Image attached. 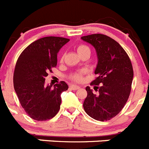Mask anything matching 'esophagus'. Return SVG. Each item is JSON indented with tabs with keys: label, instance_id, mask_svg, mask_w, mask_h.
Instances as JSON below:
<instances>
[{
	"label": "esophagus",
	"instance_id": "obj_1",
	"mask_svg": "<svg viewBox=\"0 0 149 149\" xmlns=\"http://www.w3.org/2000/svg\"><path fill=\"white\" fill-rule=\"evenodd\" d=\"M70 88H72V90H77L80 88V86H76V85H71Z\"/></svg>",
	"mask_w": 149,
	"mask_h": 149
}]
</instances>
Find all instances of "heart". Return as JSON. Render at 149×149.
Instances as JSON below:
<instances>
[{"label":"heart","instance_id":"1","mask_svg":"<svg viewBox=\"0 0 149 149\" xmlns=\"http://www.w3.org/2000/svg\"><path fill=\"white\" fill-rule=\"evenodd\" d=\"M77 51L80 56L83 55V54H88L90 55V53H91L90 48L85 44L79 45V46L77 47ZM63 58H64V54H63L61 58V61H63ZM85 72H86V71L81 70V71H80V72H76V73L73 74L71 77H72V79L74 80V81L80 82L82 80V76H83V74H85Z\"/></svg>","mask_w":149,"mask_h":149}]
</instances>
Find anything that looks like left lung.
I'll list each match as a JSON object with an SVG mask.
<instances>
[{
    "mask_svg": "<svg viewBox=\"0 0 149 149\" xmlns=\"http://www.w3.org/2000/svg\"><path fill=\"white\" fill-rule=\"evenodd\" d=\"M81 39L95 47L97 65L95 74L97 75L91 85L98 88L95 95L87 86V97L84 102L86 114L99 121L111 120L119 114L130 95L134 72L132 62L123 48L107 35L93 34Z\"/></svg>",
    "mask_w": 149,
    "mask_h": 149,
    "instance_id": "8db88e82",
    "label": "left lung"
}]
</instances>
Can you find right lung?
<instances>
[{"mask_svg": "<svg viewBox=\"0 0 149 149\" xmlns=\"http://www.w3.org/2000/svg\"><path fill=\"white\" fill-rule=\"evenodd\" d=\"M69 39L45 37L29 45L19 56L15 68L14 88L20 105L31 118L50 120L59 111L63 91L69 88L64 81L45 86L48 72L55 67L58 53Z\"/></svg>", "mask_w": 149, "mask_h": 149, "instance_id": "add662e5", "label": "right lung"}]
</instances>
